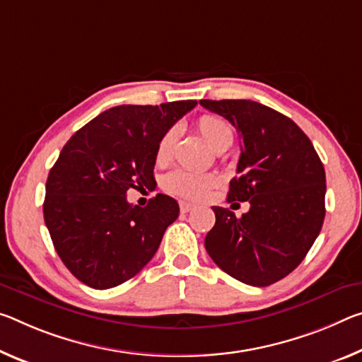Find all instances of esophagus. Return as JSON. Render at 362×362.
<instances>
[{
	"label": "esophagus",
	"instance_id": "obj_1",
	"mask_svg": "<svg viewBox=\"0 0 362 362\" xmlns=\"http://www.w3.org/2000/svg\"><path fill=\"white\" fill-rule=\"evenodd\" d=\"M192 209H194V206H193L192 203L180 202V211H182V212H190Z\"/></svg>",
	"mask_w": 362,
	"mask_h": 362
}]
</instances>
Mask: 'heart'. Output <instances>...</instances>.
Listing matches in <instances>:
<instances>
[{
	"label": "heart",
	"mask_w": 362,
	"mask_h": 362,
	"mask_svg": "<svg viewBox=\"0 0 362 362\" xmlns=\"http://www.w3.org/2000/svg\"><path fill=\"white\" fill-rule=\"evenodd\" d=\"M197 129L212 150L221 151L232 145L233 129L226 119L214 116V114H204L197 120ZM177 135H179V130H177V127H172L160 136L156 148L158 164H165L172 158ZM216 182L217 179L211 174H198V172L193 170L179 169L165 175L164 187L170 193L179 194L182 198L202 199L209 192V188L216 185Z\"/></svg>",
	"instance_id": "1"
}]
</instances>
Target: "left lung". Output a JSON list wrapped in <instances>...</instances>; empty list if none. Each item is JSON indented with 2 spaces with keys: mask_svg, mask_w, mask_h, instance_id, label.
Listing matches in <instances>:
<instances>
[{
  "mask_svg": "<svg viewBox=\"0 0 362 362\" xmlns=\"http://www.w3.org/2000/svg\"><path fill=\"white\" fill-rule=\"evenodd\" d=\"M237 129L242 154L227 202H248L237 217L214 206L204 238L211 259L246 285L267 286L300 266L322 228L325 170L290 117L251 100H202Z\"/></svg>",
  "mask_w": 362,
  "mask_h": 362,
  "instance_id": "obj_1",
  "label": "left lung"
}]
</instances>
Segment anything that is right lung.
<instances>
[{"instance_id":"1","label":"right lung","mask_w":362,"mask_h":362,"mask_svg":"<svg viewBox=\"0 0 362 362\" xmlns=\"http://www.w3.org/2000/svg\"><path fill=\"white\" fill-rule=\"evenodd\" d=\"M194 106L187 100L111 107L62 148L48 174L43 216L57 255L80 282L112 288L151 261L179 203L158 193L140 208L127 192L153 185L160 136Z\"/></svg>"}]
</instances>
